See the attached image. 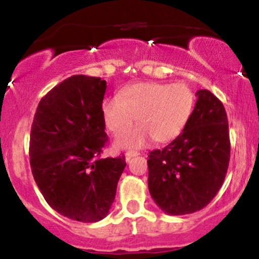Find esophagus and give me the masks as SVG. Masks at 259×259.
<instances>
[{
  "instance_id": "34e87169",
  "label": "esophagus",
  "mask_w": 259,
  "mask_h": 259,
  "mask_svg": "<svg viewBox=\"0 0 259 259\" xmlns=\"http://www.w3.org/2000/svg\"><path fill=\"white\" fill-rule=\"evenodd\" d=\"M139 152H135V151H129V152H126L125 153V158H126V160H129V159H132L133 157H136V156H139Z\"/></svg>"
}]
</instances>
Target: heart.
<instances>
[{"instance_id":"1","label":"heart","mask_w":259,"mask_h":259,"mask_svg":"<svg viewBox=\"0 0 259 259\" xmlns=\"http://www.w3.org/2000/svg\"><path fill=\"white\" fill-rule=\"evenodd\" d=\"M195 108V94L186 84L145 81L125 86L115 99L102 103L107 129L119 136L138 120L118 145L129 150L142 148L151 140L159 144L173 141L183 133Z\"/></svg>"}]
</instances>
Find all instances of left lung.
Segmentation results:
<instances>
[{"mask_svg": "<svg viewBox=\"0 0 259 259\" xmlns=\"http://www.w3.org/2000/svg\"><path fill=\"white\" fill-rule=\"evenodd\" d=\"M197 101L183 133L148 156L151 197L169 215L197 212L214 198L224 183L230 139L224 106L208 90Z\"/></svg>", "mask_w": 259, "mask_h": 259, "instance_id": "1", "label": "left lung"}]
</instances>
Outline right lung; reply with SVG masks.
Here are the masks:
<instances>
[{"label": "right lung", "instance_id": "obj_1", "mask_svg": "<svg viewBox=\"0 0 259 259\" xmlns=\"http://www.w3.org/2000/svg\"><path fill=\"white\" fill-rule=\"evenodd\" d=\"M106 80L73 75L47 92L31 125L35 183L47 203L76 222L96 223L109 213L125 157L100 158L107 142L102 118Z\"/></svg>", "mask_w": 259, "mask_h": 259}]
</instances>
